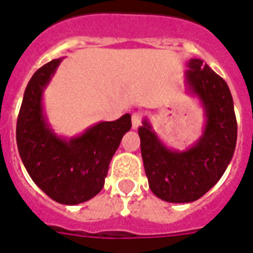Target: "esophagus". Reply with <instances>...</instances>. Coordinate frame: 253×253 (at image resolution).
<instances>
[{
  "instance_id": "esophagus-1",
  "label": "esophagus",
  "mask_w": 253,
  "mask_h": 253,
  "mask_svg": "<svg viewBox=\"0 0 253 253\" xmlns=\"http://www.w3.org/2000/svg\"><path fill=\"white\" fill-rule=\"evenodd\" d=\"M140 122H142V115L140 113H134L132 114V118H131V123H132V128L136 130L139 127Z\"/></svg>"
}]
</instances>
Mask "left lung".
I'll return each mask as SVG.
<instances>
[{
  "label": "left lung",
  "mask_w": 253,
  "mask_h": 253,
  "mask_svg": "<svg viewBox=\"0 0 253 253\" xmlns=\"http://www.w3.org/2000/svg\"><path fill=\"white\" fill-rule=\"evenodd\" d=\"M187 67L186 91L199 101L206 118L199 139L180 151L162 142L147 117L138 128L150 190L169 203H191L211 190L234 157L238 138L228 84L199 58H191Z\"/></svg>",
  "instance_id": "obj_1"
}]
</instances>
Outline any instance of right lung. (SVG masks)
<instances>
[{
  "instance_id": "right-lung-1",
  "label": "right lung",
  "mask_w": 253,
  "mask_h": 253,
  "mask_svg": "<svg viewBox=\"0 0 253 253\" xmlns=\"http://www.w3.org/2000/svg\"><path fill=\"white\" fill-rule=\"evenodd\" d=\"M62 59H53L33 74L24 92L15 135L19 157L33 182L58 203L75 206L102 191L110 162L131 128V115L98 122L70 138L58 135L45 113L43 92Z\"/></svg>"
}]
</instances>
